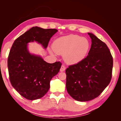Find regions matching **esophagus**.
<instances>
[{
  "instance_id": "34e87169",
  "label": "esophagus",
  "mask_w": 121,
  "mask_h": 121,
  "mask_svg": "<svg viewBox=\"0 0 121 121\" xmlns=\"http://www.w3.org/2000/svg\"><path fill=\"white\" fill-rule=\"evenodd\" d=\"M65 70V65H62V66L61 67V68H60V71L61 72H63V71H64Z\"/></svg>"
}]
</instances>
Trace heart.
Listing matches in <instances>:
<instances>
[{
    "label": "heart",
    "instance_id": "obj_1",
    "mask_svg": "<svg viewBox=\"0 0 121 121\" xmlns=\"http://www.w3.org/2000/svg\"><path fill=\"white\" fill-rule=\"evenodd\" d=\"M90 48L89 40L76 35L61 37L54 41L53 48L56 54L64 55L65 62L70 65L80 62L85 58Z\"/></svg>",
    "mask_w": 121,
    "mask_h": 121
}]
</instances>
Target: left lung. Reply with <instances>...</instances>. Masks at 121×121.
I'll return each instance as SVG.
<instances>
[{
    "label": "left lung",
    "instance_id": "obj_1",
    "mask_svg": "<svg viewBox=\"0 0 121 121\" xmlns=\"http://www.w3.org/2000/svg\"><path fill=\"white\" fill-rule=\"evenodd\" d=\"M91 47L85 58L65 70L66 89L73 99L87 101L95 99L112 79L113 60L105 43L92 33Z\"/></svg>",
    "mask_w": 121,
    "mask_h": 121
}]
</instances>
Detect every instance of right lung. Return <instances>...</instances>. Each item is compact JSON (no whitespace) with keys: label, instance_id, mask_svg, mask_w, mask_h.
Returning a JSON list of instances; mask_svg holds the SVG:
<instances>
[{"label":"right lung","instance_id":"right-lung-1","mask_svg":"<svg viewBox=\"0 0 121 121\" xmlns=\"http://www.w3.org/2000/svg\"><path fill=\"white\" fill-rule=\"evenodd\" d=\"M57 31L56 29L34 26L15 39L12 46L7 62L9 80L12 86L26 99L36 100L45 95L51 79L58 74L62 65L59 61L48 63L40 56L31 54L28 44L36 42L46 48Z\"/></svg>","mask_w":121,"mask_h":121}]
</instances>
